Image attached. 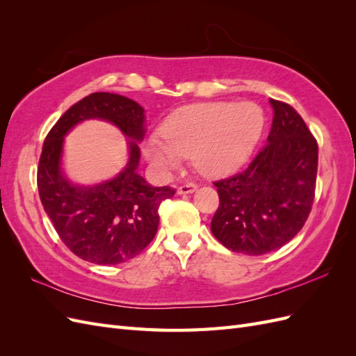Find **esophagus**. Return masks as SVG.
Returning a JSON list of instances; mask_svg holds the SVG:
<instances>
[{"mask_svg": "<svg viewBox=\"0 0 356 356\" xmlns=\"http://www.w3.org/2000/svg\"><path fill=\"white\" fill-rule=\"evenodd\" d=\"M197 190V184H195V182H188V184H184L178 187V195H190V193H195Z\"/></svg>", "mask_w": 356, "mask_h": 356, "instance_id": "1", "label": "esophagus"}]
</instances>
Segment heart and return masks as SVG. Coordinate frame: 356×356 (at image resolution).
Returning a JSON list of instances; mask_svg holds the SVG:
<instances>
[{
    "mask_svg": "<svg viewBox=\"0 0 356 356\" xmlns=\"http://www.w3.org/2000/svg\"><path fill=\"white\" fill-rule=\"evenodd\" d=\"M264 113L254 102L196 104L172 114L160 135L144 143L147 160L161 169H175L184 156L208 175L239 169L260 141Z\"/></svg>",
    "mask_w": 356,
    "mask_h": 356,
    "instance_id": "obj_1",
    "label": "heart"
}]
</instances>
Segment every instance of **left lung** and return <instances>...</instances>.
Returning <instances> with one entry per match:
<instances>
[{
	"mask_svg": "<svg viewBox=\"0 0 356 356\" xmlns=\"http://www.w3.org/2000/svg\"><path fill=\"white\" fill-rule=\"evenodd\" d=\"M267 144L243 172L213 182L220 207L212 234L227 250L272 252L303 227L315 197L318 144L293 106L270 99Z\"/></svg>",
	"mask_w": 356,
	"mask_h": 356,
	"instance_id": "8db88e82",
	"label": "left lung"
}]
</instances>
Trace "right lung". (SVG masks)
Instances as JSON below:
<instances>
[{"mask_svg":"<svg viewBox=\"0 0 356 356\" xmlns=\"http://www.w3.org/2000/svg\"><path fill=\"white\" fill-rule=\"evenodd\" d=\"M86 120L113 122L128 138L127 166L111 180L89 186L72 183L61 168L65 136ZM145 111L126 96L96 92L74 104L44 139L37 184L42 207L62 242L83 260L118 264L136 257L154 239L159 207L174 197L170 187H153L138 174Z\"/></svg>","mask_w":356,"mask_h":356,"instance_id":"add662e5","label":"right lung"}]
</instances>
